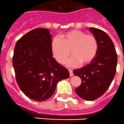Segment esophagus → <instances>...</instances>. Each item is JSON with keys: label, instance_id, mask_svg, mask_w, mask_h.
<instances>
[{"label": "esophagus", "instance_id": "34e87169", "mask_svg": "<svg viewBox=\"0 0 124 124\" xmlns=\"http://www.w3.org/2000/svg\"><path fill=\"white\" fill-rule=\"evenodd\" d=\"M69 74H70V76H73V72H72V70L70 69H69Z\"/></svg>", "mask_w": 124, "mask_h": 124}]
</instances>
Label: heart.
I'll return each mask as SVG.
<instances>
[{
  "label": "heart",
  "instance_id": "obj_1",
  "mask_svg": "<svg viewBox=\"0 0 124 124\" xmlns=\"http://www.w3.org/2000/svg\"><path fill=\"white\" fill-rule=\"evenodd\" d=\"M70 50L72 55L67 61V65H85L91 63L96 56L98 43L93 35L78 30L63 33L60 38L53 39L52 51L58 63L64 64L70 55Z\"/></svg>",
  "mask_w": 124,
  "mask_h": 124
}]
</instances>
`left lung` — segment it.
<instances>
[{"instance_id":"1","label":"left lung","mask_w":124,"mask_h":124,"mask_svg":"<svg viewBox=\"0 0 124 124\" xmlns=\"http://www.w3.org/2000/svg\"><path fill=\"white\" fill-rule=\"evenodd\" d=\"M98 43L96 56L91 63L73 70L81 79V84L75 91L86 100L97 99L109 88L116 72L117 54L111 38L100 29L89 28Z\"/></svg>"}]
</instances>
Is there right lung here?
I'll return each instance as SVG.
<instances>
[{
  "mask_svg": "<svg viewBox=\"0 0 124 124\" xmlns=\"http://www.w3.org/2000/svg\"><path fill=\"white\" fill-rule=\"evenodd\" d=\"M49 30L36 28L23 36L14 47L12 64L19 87L37 101L53 95L58 82L69 77L67 69L52 57Z\"/></svg>",
  "mask_w": 124,
  "mask_h": 124,
  "instance_id": "add662e5",
  "label": "right lung"
}]
</instances>
